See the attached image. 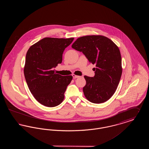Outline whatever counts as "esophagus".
I'll return each instance as SVG.
<instances>
[{
	"instance_id": "34e87169",
	"label": "esophagus",
	"mask_w": 149,
	"mask_h": 149,
	"mask_svg": "<svg viewBox=\"0 0 149 149\" xmlns=\"http://www.w3.org/2000/svg\"><path fill=\"white\" fill-rule=\"evenodd\" d=\"M72 77L74 79H76V78H78L80 77V76H78V75H76L75 74H72Z\"/></svg>"
}]
</instances>
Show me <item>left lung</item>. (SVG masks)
Instances as JSON below:
<instances>
[{
	"label": "left lung",
	"mask_w": 149,
	"mask_h": 149,
	"mask_svg": "<svg viewBox=\"0 0 149 149\" xmlns=\"http://www.w3.org/2000/svg\"><path fill=\"white\" fill-rule=\"evenodd\" d=\"M71 47L95 64L94 77L84 76L86 84L83 90L85 98L93 103L106 102L116 92L122 72L118 46L105 36L92 35L78 38Z\"/></svg>",
	"instance_id": "obj_1"
}]
</instances>
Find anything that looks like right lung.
<instances>
[{"mask_svg":"<svg viewBox=\"0 0 149 149\" xmlns=\"http://www.w3.org/2000/svg\"><path fill=\"white\" fill-rule=\"evenodd\" d=\"M74 39L46 37L31 46L27 52L24 77L30 92L45 106L56 107L64 100L72 77L56 74L54 68L62 63L64 51Z\"/></svg>","mask_w":149,"mask_h":149,"instance_id":"right-lung-1","label":"right lung"}]
</instances>
